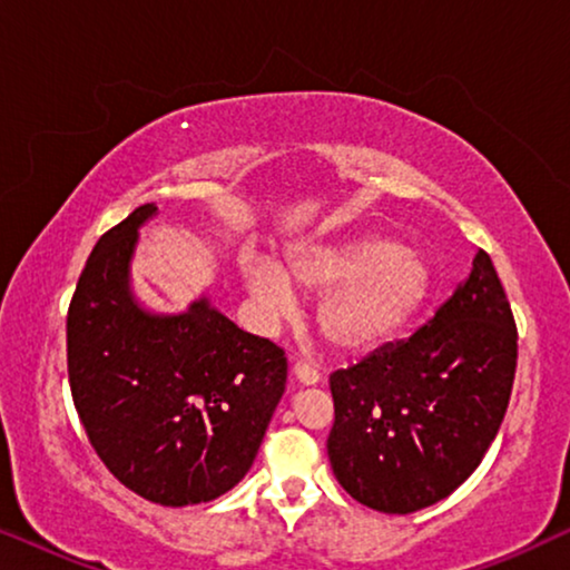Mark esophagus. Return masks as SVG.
I'll list each match as a JSON object with an SVG mask.
<instances>
[{"label": "esophagus", "instance_id": "esophagus-1", "mask_svg": "<svg viewBox=\"0 0 570 570\" xmlns=\"http://www.w3.org/2000/svg\"><path fill=\"white\" fill-rule=\"evenodd\" d=\"M293 376L301 386H316L318 381H322V373H318L316 368H311L308 363H295L293 365Z\"/></svg>", "mask_w": 570, "mask_h": 570}]
</instances>
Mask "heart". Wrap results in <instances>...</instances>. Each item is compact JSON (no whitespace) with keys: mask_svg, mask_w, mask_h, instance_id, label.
Masks as SVG:
<instances>
[{"mask_svg":"<svg viewBox=\"0 0 570 570\" xmlns=\"http://www.w3.org/2000/svg\"><path fill=\"white\" fill-rule=\"evenodd\" d=\"M244 283L267 322L295 314V287L326 295L318 303V330L334 350L371 353L407 326L433 287L428 262L415 248L379 236L295 246L285 272L264 259L244 262Z\"/></svg>","mask_w":570,"mask_h":570,"instance_id":"1","label":"heart"}]
</instances>
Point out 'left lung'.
I'll list each match as a JSON object with an SVG mask.
<instances>
[{
	"label": "left lung",
	"mask_w": 570,
	"mask_h": 570,
	"mask_svg": "<svg viewBox=\"0 0 570 570\" xmlns=\"http://www.w3.org/2000/svg\"><path fill=\"white\" fill-rule=\"evenodd\" d=\"M517 324L490 256L407 340L334 371L332 472L357 503L412 513L454 493L503 423Z\"/></svg>",
	"instance_id": "left-lung-1"
}]
</instances>
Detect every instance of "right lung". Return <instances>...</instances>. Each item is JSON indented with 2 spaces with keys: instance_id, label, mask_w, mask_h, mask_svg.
<instances>
[{
  "instance_id": "obj_1",
  "label": "right lung",
  "mask_w": 570,
  "mask_h": 570,
  "mask_svg": "<svg viewBox=\"0 0 570 570\" xmlns=\"http://www.w3.org/2000/svg\"><path fill=\"white\" fill-rule=\"evenodd\" d=\"M142 205L100 236L67 314L69 389L121 485L160 505L207 503L252 470L285 392L287 357L209 298L153 314L131 293Z\"/></svg>"
}]
</instances>
